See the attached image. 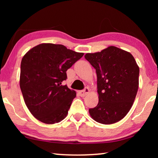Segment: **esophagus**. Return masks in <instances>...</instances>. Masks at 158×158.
Returning <instances> with one entry per match:
<instances>
[{"label":"esophagus","instance_id":"1","mask_svg":"<svg viewBox=\"0 0 158 158\" xmlns=\"http://www.w3.org/2000/svg\"><path fill=\"white\" fill-rule=\"evenodd\" d=\"M89 89H88V88H85V89L84 90H81V91H79V94L80 95V96H81V97H84V96L86 95L88 93H89Z\"/></svg>","mask_w":158,"mask_h":158}]
</instances>
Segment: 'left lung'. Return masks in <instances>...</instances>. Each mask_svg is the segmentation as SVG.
Masks as SVG:
<instances>
[{
	"label": "left lung",
	"instance_id": "left-lung-1",
	"mask_svg": "<svg viewBox=\"0 0 158 158\" xmlns=\"http://www.w3.org/2000/svg\"><path fill=\"white\" fill-rule=\"evenodd\" d=\"M84 57L95 69L98 78L99 102L89 109L90 116L102 124L118 122L129 112L137 95L139 68L135 58L114 46Z\"/></svg>",
	"mask_w": 158,
	"mask_h": 158
}]
</instances>
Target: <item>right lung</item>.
<instances>
[{"label": "right lung", "mask_w": 158, "mask_h": 158, "mask_svg": "<svg viewBox=\"0 0 158 158\" xmlns=\"http://www.w3.org/2000/svg\"><path fill=\"white\" fill-rule=\"evenodd\" d=\"M84 54L62 44L42 43L23 56L20 89L28 110L38 121L54 124L67 116L76 92L62 82L66 71Z\"/></svg>", "instance_id": "add662e5"}]
</instances>
